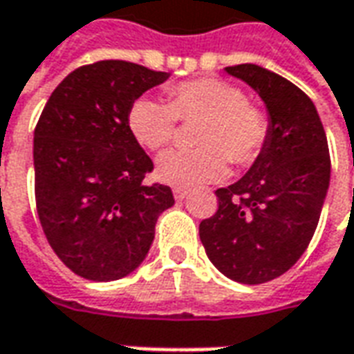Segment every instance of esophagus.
<instances>
[{"label":"esophagus","mask_w":354,"mask_h":354,"mask_svg":"<svg viewBox=\"0 0 354 354\" xmlns=\"http://www.w3.org/2000/svg\"><path fill=\"white\" fill-rule=\"evenodd\" d=\"M172 193H174V199L182 201L187 197L189 189H187V187H182V185H176V187H172Z\"/></svg>","instance_id":"esophagus-1"}]
</instances>
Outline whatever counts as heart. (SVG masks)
<instances>
[{
	"instance_id": "b5f03b06",
	"label": "heart",
	"mask_w": 354,
	"mask_h": 354,
	"mask_svg": "<svg viewBox=\"0 0 354 354\" xmlns=\"http://www.w3.org/2000/svg\"><path fill=\"white\" fill-rule=\"evenodd\" d=\"M170 104L151 96L132 102L127 124L132 138L159 151L174 138L178 119L203 117L195 134L197 149L167 151L157 159V176L167 184L197 185L227 176L230 161H256L269 136L266 111L246 102L245 93L222 80L185 81L169 88Z\"/></svg>"
}]
</instances>
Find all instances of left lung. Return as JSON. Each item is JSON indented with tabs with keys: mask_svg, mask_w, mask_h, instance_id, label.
<instances>
[{
	"mask_svg": "<svg viewBox=\"0 0 354 354\" xmlns=\"http://www.w3.org/2000/svg\"><path fill=\"white\" fill-rule=\"evenodd\" d=\"M225 72L266 104L269 136L252 167L216 192L218 210L199 225L208 260L231 281L261 284L294 266L317 230L330 185L324 127L311 98L258 64Z\"/></svg>",
	"mask_w": 354,
	"mask_h": 354,
	"instance_id": "8db88e82",
	"label": "left lung"
}]
</instances>
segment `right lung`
<instances>
[{
	"label": "right lung",
	"instance_id": "right-lung-1",
	"mask_svg": "<svg viewBox=\"0 0 354 354\" xmlns=\"http://www.w3.org/2000/svg\"><path fill=\"white\" fill-rule=\"evenodd\" d=\"M124 60H100L66 75L34 132L35 205L66 267L83 279H123L144 261L157 218L174 205L169 185H146L153 162L132 138L127 113L169 80Z\"/></svg>",
	"mask_w": 354,
	"mask_h": 354
}]
</instances>
